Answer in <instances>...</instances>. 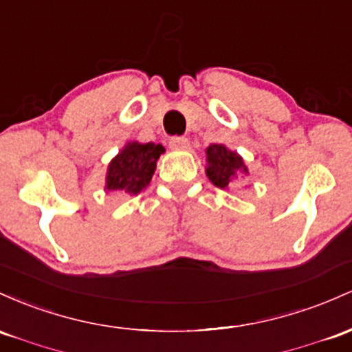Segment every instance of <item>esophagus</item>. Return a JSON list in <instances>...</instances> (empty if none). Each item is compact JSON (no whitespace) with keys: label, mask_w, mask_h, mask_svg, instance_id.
<instances>
[{"label":"esophagus","mask_w":352,"mask_h":352,"mask_svg":"<svg viewBox=\"0 0 352 352\" xmlns=\"http://www.w3.org/2000/svg\"><path fill=\"white\" fill-rule=\"evenodd\" d=\"M169 146L175 149H186L188 148V140L184 136H173L169 140Z\"/></svg>","instance_id":"esophagus-1"}]
</instances>
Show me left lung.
Listing matches in <instances>:
<instances>
[{
    "mask_svg": "<svg viewBox=\"0 0 352 352\" xmlns=\"http://www.w3.org/2000/svg\"><path fill=\"white\" fill-rule=\"evenodd\" d=\"M206 175L214 186L226 189L239 173L248 175L243 157L236 151H229L224 144H211L206 148Z\"/></svg>",
    "mask_w": 352,
    "mask_h": 352,
    "instance_id": "8db88e82",
    "label": "left lung"
}]
</instances>
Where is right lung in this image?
Wrapping results in <instances>:
<instances>
[{
  "label": "right lung",
  "mask_w": 352,
  "mask_h": 352,
  "mask_svg": "<svg viewBox=\"0 0 352 352\" xmlns=\"http://www.w3.org/2000/svg\"><path fill=\"white\" fill-rule=\"evenodd\" d=\"M164 153L161 144L128 143L108 166L106 189L124 196L140 195L155 175L156 163Z\"/></svg>",
  "instance_id": "1"
}]
</instances>
